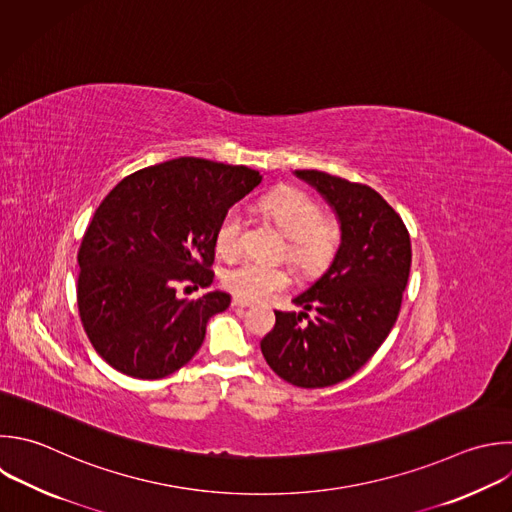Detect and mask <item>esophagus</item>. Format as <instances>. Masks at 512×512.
Wrapping results in <instances>:
<instances>
[{"label": "esophagus", "mask_w": 512, "mask_h": 512, "mask_svg": "<svg viewBox=\"0 0 512 512\" xmlns=\"http://www.w3.org/2000/svg\"><path fill=\"white\" fill-rule=\"evenodd\" d=\"M232 306H234V308H248V306H250V300H244V298L234 296V298H232Z\"/></svg>", "instance_id": "1"}]
</instances>
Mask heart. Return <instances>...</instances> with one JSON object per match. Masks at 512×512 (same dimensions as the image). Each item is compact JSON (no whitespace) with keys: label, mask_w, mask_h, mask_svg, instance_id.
I'll list each match as a JSON object with an SVG mask.
<instances>
[{"label":"heart","mask_w":512,"mask_h":512,"mask_svg":"<svg viewBox=\"0 0 512 512\" xmlns=\"http://www.w3.org/2000/svg\"><path fill=\"white\" fill-rule=\"evenodd\" d=\"M262 212L272 218L288 238L286 256L304 274L322 272L336 256L342 228L322 216L320 204L302 190L276 188L260 200ZM244 220L240 210H228L216 230V250L224 258H234L242 248ZM290 284V272L282 266H270L254 260L240 262L224 274V286L244 300H266Z\"/></svg>","instance_id":"obj_1"}]
</instances>
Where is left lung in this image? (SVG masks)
Returning a JSON list of instances; mask_svg holds the SVG:
<instances>
[{
	"mask_svg": "<svg viewBox=\"0 0 512 512\" xmlns=\"http://www.w3.org/2000/svg\"><path fill=\"white\" fill-rule=\"evenodd\" d=\"M294 174L332 206L342 240L328 270L292 300L302 312L276 310L260 348L282 380L324 388L360 370L390 334L412 250L402 218L370 186L318 170Z\"/></svg>",
	"mask_w": 512,
	"mask_h": 512,
	"instance_id": "1",
	"label": "left lung"
}]
</instances>
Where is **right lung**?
<instances>
[{"label":"right lung","mask_w":512,"mask_h":512,"mask_svg":"<svg viewBox=\"0 0 512 512\" xmlns=\"http://www.w3.org/2000/svg\"><path fill=\"white\" fill-rule=\"evenodd\" d=\"M260 182L246 166L178 158L126 176L102 200L78 252V308L112 368L158 380L200 350L230 294L182 300L176 284H212L218 224Z\"/></svg>","instance_id":"add662e5"}]
</instances>
